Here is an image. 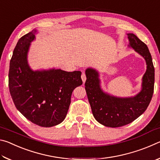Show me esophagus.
Masks as SVG:
<instances>
[{"label": "esophagus", "mask_w": 160, "mask_h": 160, "mask_svg": "<svg viewBox=\"0 0 160 160\" xmlns=\"http://www.w3.org/2000/svg\"><path fill=\"white\" fill-rule=\"evenodd\" d=\"M81 78H82V82H85V80H86V75H85V72H82V75H81Z\"/></svg>", "instance_id": "obj_1"}]
</instances>
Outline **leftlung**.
Instances as JSON below:
<instances>
[{"instance_id": "left-lung-1", "label": "left lung", "mask_w": 160, "mask_h": 160, "mask_svg": "<svg viewBox=\"0 0 160 160\" xmlns=\"http://www.w3.org/2000/svg\"><path fill=\"white\" fill-rule=\"evenodd\" d=\"M128 38L129 47L141 55L147 64L142 90L137 95L119 98L105 93L100 87L98 72L92 68L85 71V90L94 117L102 125L112 128L127 125L142 114L150 104L154 92L155 68L147 45L133 34H128Z\"/></svg>"}]
</instances>
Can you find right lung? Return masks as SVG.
<instances>
[{
  "label": "right lung",
  "mask_w": 160,
  "mask_h": 160,
  "mask_svg": "<svg viewBox=\"0 0 160 160\" xmlns=\"http://www.w3.org/2000/svg\"><path fill=\"white\" fill-rule=\"evenodd\" d=\"M33 30L22 37L10 60L8 85L15 107L26 118L42 127L61 123L66 118L74 89L82 84L81 72L61 69L34 71L28 63Z\"/></svg>",
  "instance_id": "right-lung-1"
}]
</instances>
